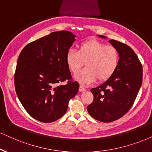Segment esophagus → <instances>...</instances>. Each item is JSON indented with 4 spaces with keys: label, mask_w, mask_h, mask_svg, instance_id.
<instances>
[{
    "label": "esophagus",
    "mask_w": 152,
    "mask_h": 152,
    "mask_svg": "<svg viewBox=\"0 0 152 152\" xmlns=\"http://www.w3.org/2000/svg\"><path fill=\"white\" fill-rule=\"evenodd\" d=\"M86 89V88L84 87L83 86V85H80V86H79V90L80 92H83V91H85Z\"/></svg>",
    "instance_id": "34e87169"
}]
</instances>
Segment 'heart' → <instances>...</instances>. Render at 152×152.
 I'll use <instances>...</instances> for the list:
<instances>
[{"mask_svg": "<svg viewBox=\"0 0 152 152\" xmlns=\"http://www.w3.org/2000/svg\"><path fill=\"white\" fill-rule=\"evenodd\" d=\"M66 62L74 74L79 72L85 64L86 68L76 75L75 78L81 83H90L98 80L103 82L114 74L119 64L118 50L97 40L83 42L78 51L70 48L66 55Z\"/></svg>", "mask_w": 152, "mask_h": 152, "instance_id": "heart-1", "label": "heart"}]
</instances>
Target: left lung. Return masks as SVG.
<instances>
[{
  "mask_svg": "<svg viewBox=\"0 0 152 152\" xmlns=\"http://www.w3.org/2000/svg\"><path fill=\"white\" fill-rule=\"evenodd\" d=\"M109 43L118 51V66L108 80L90 90L94 99L87 107L90 116L104 123L118 120L130 110L142 83V65L133 50L114 39Z\"/></svg>",
  "mask_w": 152,
  "mask_h": 152,
  "instance_id": "8db88e82",
  "label": "left lung"
}]
</instances>
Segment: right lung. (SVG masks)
I'll list each match as a JSON object with an SVG mask.
<instances>
[{"label":"right lung","instance_id":"obj_1","mask_svg":"<svg viewBox=\"0 0 152 152\" xmlns=\"http://www.w3.org/2000/svg\"><path fill=\"white\" fill-rule=\"evenodd\" d=\"M75 37L67 31L52 32L27 44L19 55L15 73L17 95L28 114L39 121L60 118L78 93L79 83L74 81L66 62Z\"/></svg>","mask_w":152,"mask_h":152}]
</instances>
